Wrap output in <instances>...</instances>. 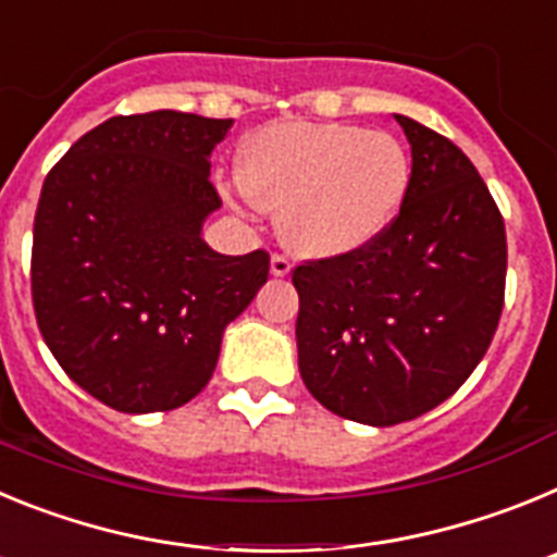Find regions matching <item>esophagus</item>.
I'll return each mask as SVG.
<instances>
[{"label":"esophagus","instance_id":"obj_1","mask_svg":"<svg viewBox=\"0 0 557 557\" xmlns=\"http://www.w3.org/2000/svg\"><path fill=\"white\" fill-rule=\"evenodd\" d=\"M289 270H293V264H289L287 256L273 253V259H270V273H273L275 278H284V275H289Z\"/></svg>","mask_w":557,"mask_h":557}]
</instances>
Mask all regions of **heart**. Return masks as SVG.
Returning a JSON list of instances; mask_svg holds the SVG:
<instances>
[{"instance_id":"heart-1","label":"heart","mask_w":557,"mask_h":557,"mask_svg":"<svg viewBox=\"0 0 557 557\" xmlns=\"http://www.w3.org/2000/svg\"><path fill=\"white\" fill-rule=\"evenodd\" d=\"M236 198L278 214L284 243L339 259L385 234L405 206L412 164L385 131L282 120L253 131L236 156Z\"/></svg>"}]
</instances>
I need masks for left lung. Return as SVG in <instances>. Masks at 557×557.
<instances>
[{
	"label": "left lung",
	"mask_w": 557,
	"mask_h": 557,
	"mask_svg": "<svg viewBox=\"0 0 557 557\" xmlns=\"http://www.w3.org/2000/svg\"><path fill=\"white\" fill-rule=\"evenodd\" d=\"M412 152L405 206L376 243L295 268L304 385L334 416L393 426L471 376L505 298V223L476 166L396 113Z\"/></svg>",
	"instance_id": "8db88e82"
}]
</instances>
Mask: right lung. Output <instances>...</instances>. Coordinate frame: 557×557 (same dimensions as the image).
I'll use <instances>...</instances> for the list:
<instances>
[{
    "mask_svg": "<svg viewBox=\"0 0 557 557\" xmlns=\"http://www.w3.org/2000/svg\"><path fill=\"white\" fill-rule=\"evenodd\" d=\"M234 120L111 116L44 181L33 304L72 382L120 412L175 410L209 385L223 332L268 282L270 256L203 239L220 209L211 150Z\"/></svg>",
    "mask_w": 557,
    "mask_h": 557,
    "instance_id": "obj_1",
    "label": "right lung"
}]
</instances>
